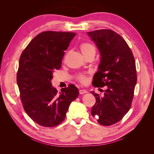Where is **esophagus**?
Here are the masks:
<instances>
[{
  "label": "esophagus",
  "mask_w": 154,
  "mask_h": 154,
  "mask_svg": "<svg viewBox=\"0 0 154 154\" xmlns=\"http://www.w3.org/2000/svg\"><path fill=\"white\" fill-rule=\"evenodd\" d=\"M87 91L85 89H80L79 90V93H80V94H85V93H87Z\"/></svg>",
  "instance_id": "1"
}]
</instances>
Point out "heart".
Returning a JSON list of instances; mask_svg holds the SVG:
<instances>
[{
  "mask_svg": "<svg viewBox=\"0 0 154 154\" xmlns=\"http://www.w3.org/2000/svg\"><path fill=\"white\" fill-rule=\"evenodd\" d=\"M80 49L82 54L85 57H87V56L92 54H95L96 53V48L94 47V45L90 42L82 43L80 45ZM67 54H66V57L67 56ZM74 78H75V80L78 82L80 83L81 84H85V83L87 82V80H88L87 74L83 72L76 74V75L74 76Z\"/></svg>",
  "mask_w": 154,
  "mask_h": 154,
  "instance_id": "1",
  "label": "heart"
}]
</instances>
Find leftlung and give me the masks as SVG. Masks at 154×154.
Segmentation results:
<instances>
[{
	"label": "left lung",
	"instance_id": "8db88e82",
	"mask_svg": "<svg viewBox=\"0 0 154 154\" xmlns=\"http://www.w3.org/2000/svg\"><path fill=\"white\" fill-rule=\"evenodd\" d=\"M87 34L101 56L92 85L106 88L103 96L91 91L96 97L91 114L100 125L110 126L122 120L131 108L137 83L136 62L128 45L117 32L104 29Z\"/></svg>",
	"mask_w": 154,
	"mask_h": 154
}]
</instances>
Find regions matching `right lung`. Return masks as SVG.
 Returning a JSON list of instances; mask_svg holds the SVG:
<instances>
[{
    "mask_svg": "<svg viewBox=\"0 0 154 154\" xmlns=\"http://www.w3.org/2000/svg\"><path fill=\"white\" fill-rule=\"evenodd\" d=\"M76 35L71 32H42L20 55L17 74L20 100L27 115L42 127L61 123L70 104L79 95L72 84L58 93L51 83L53 71L61 68L65 51Z\"/></svg>",
    "mask_w": 154,
    "mask_h": 154,
    "instance_id": "obj_1",
    "label": "right lung"
}]
</instances>
